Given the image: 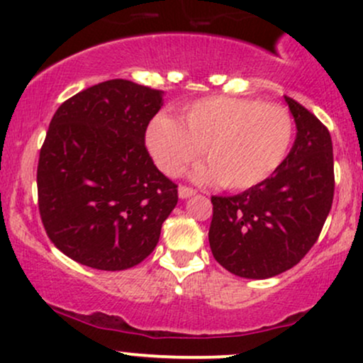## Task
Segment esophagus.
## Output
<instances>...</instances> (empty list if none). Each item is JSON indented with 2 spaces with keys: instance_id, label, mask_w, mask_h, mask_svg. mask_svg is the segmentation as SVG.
Masks as SVG:
<instances>
[{
  "instance_id": "34e87169",
  "label": "esophagus",
  "mask_w": 363,
  "mask_h": 363,
  "mask_svg": "<svg viewBox=\"0 0 363 363\" xmlns=\"http://www.w3.org/2000/svg\"><path fill=\"white\" fill-rule=\"evenodd\" d=\"M196 194V189H193V187L189 186H179V198L181 199H187L191 198V196Z\"/></svg>"
}]
</instances>
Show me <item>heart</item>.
I'll return each mask as SVG.
<instances>
[{
	"label": "heart",
	"instance_id": "heart-1",
	"mask_svg": "<svg viewBox=\"0 0 363 363\" xmlns=\"http://www.w3.org/2000/svg\"><path fill=\"white\" fill-rule=\"evenodd\" d=\"M294 138V119L283 106L213 95L182 111V124L167 114L153 118L147 147L157 167L177 176L203 150L208 160L199 181H220L242 191L261 184L280 167Z\"/></svg>",
	"mask_w": 363,
	"mask_h": 363
}]
</instances>
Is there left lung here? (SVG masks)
<instances>
[{
	"instance_id": "8db88e82",
	"label": "left lung",
	"mask_w": 363,
	"mask_h": 363,
	"mask_svg": "<svg viewBox=\"0 0 363 363\" xmlns=\"http://www.w3.org/2000/svg\"><path fill=\"white\" fill-rule=\"evenodd\" d=\"M285 101L297 136L280 167L244 193L211 196V252L237 277L262 280L294 268L315 244L333 205L331 135L297 101Z\"/></svg>"
}]
</instances>
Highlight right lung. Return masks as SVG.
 I'll return each mask as SVG.
<instances>
[{"mask_svg": "<svg viewBox=\"0 0 363 363\" xmlns=\"http://www.w3.org/2000/svg\"><path fill=\"white\" fill-rule=\"evenodd\" d=\"M164 90L107 80L57 107L37 165L39 213L51 242L80 264L121 272L152 254L177 205L145 133Z\"/></svg>", "mask_w": 363, "mask_h": 363, "instance_id": "1", "label": "right lung"}]
</instances>
